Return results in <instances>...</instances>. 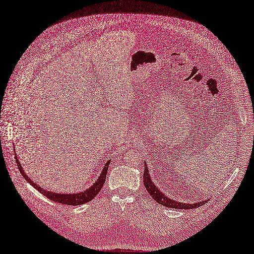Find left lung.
Instances as JSON below:
<instances>
[{
    "label": "left lung",
    "instance_id": "obj_1",
    "mask_svg": "<svg viewBox=\"0 0 254 254\" xmlns=\"http://www.w3.org/2000/svg\"><path fill=\"white\" fill-rule=\"evenodd\" d=\"M143 182H144V186L146 187L147 191L149 192L151 197L155 200L156 203H159L160 205H163L165 207L174 208V209H194V208L203 206L206 203V200H204V202L195 203V204H183L181 202H176V200L167 197L152 183V181L149 177V172H148L146 164H145V168H144V181Z\"/></svg>",
    "mask_w": 254,
    "mask_h": 254
}]
</instances>
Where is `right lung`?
I'll use <instances>...</instances> for the list:
<instances>
[{"label": "right lung", "instance_id": "right-lung-1", "mask_svg": "<svg viewBox=\"0 0 254 254\" xmlns=\"http://www.w3.org/2000/svg\"><path fill=\"white\" fill-rule=\"evenodd\" d=\"M15 162L17 164V168H19L21 174L25 178V180L27 181L28 183H30V185H32L34 188L38 189L43 195H45L46 197L50 198L51 200H54V202H57V203H60V204H64V205H71V206L83 205V204L90 202L91 199L94 198V196L99 193V192L102 189V187L104 186V183H105V181H106L107 170H108L109 164H110V160H108L107 163L105 164V166H104L101 176L99 177L97 182H95L90 188H88L83 192H77V193H74V194H72V193H70V194H64V193L61 194V193H56V192H50V191L44 190L39 185H37L36 183H33L27 176H26V173L24 172L19 160H17L16 155H15Z\"/></svg>", "mask_w": 254, "mask_h": 254}]
</instances>
